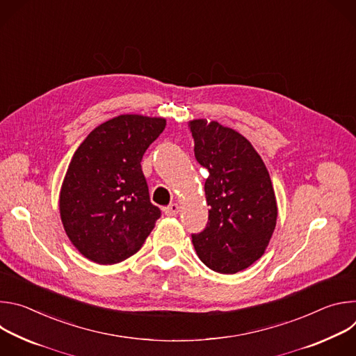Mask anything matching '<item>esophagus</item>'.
Wrapping results in <instances>:
<instances>
[{
  "label": "esophagus",
  "instance_id": "esophagus-1",
  "mask_svg": "<svg viewBox=\"0 0 356 356\" xmlns=\"http://www.w3.org/2000/svg\"><path fill=\"white\" fill-rule=\"evenodd\" d=\"M179 211H180V206L177 204V202H173V204H170V206H168V207L165 209V214L169 216V217L177 216Z\"/></svg>",
  "mask_w": 356,
  "mask_h": 356
}]
</instances>
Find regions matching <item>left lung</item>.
<instances>
[{"instance_id":"obj_1","label":"left lung","mask_w":356,"mask_h":356,"mask_svg":"<svg viewBox=\"0 0 356 356\" xmlns=\"http://www.w3.org/2000/svg\"><path fill=\"white\" fill-rule=\"evenodd\" d=\"M195 161L209 170L206 229L193 234L198 258L211 270L232 275L257 262L277 220L269 172L250 142L217 121L188 122Z\"/></svg>"}]
</instances>
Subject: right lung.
<instances>
[{
  "mask_svg": "<svg viewBox=\"0 0 356 356\" xmlns=\"http://www.w3.org/2000/svg\"><path fill=\"white\" fill-rule=\"evenodd\" d=\"M166 120L124 114L92 129L67 168L59 194L66 235L99 265L120 264L142 248L161 217L140 162Z\"/></svg>",
  "mask_w": 356,
  "mask_h": 356,
  "instance_id": "1",
  "label": "right lung"
}]
</instances>
